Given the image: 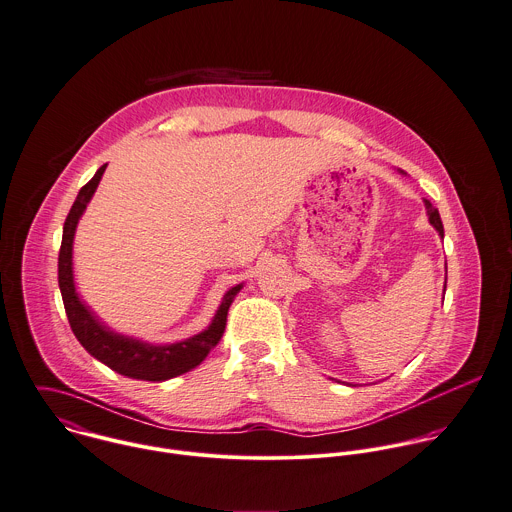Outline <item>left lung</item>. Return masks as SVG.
Segmentation results:
<instances>
[{"mask_svg": "<svg viewBox=\"0 0 512 512\" xmlns=\"http://www.w3.org/2000/svg\"><path fill=\"white\" fill-rule=\"evenodd\" d=\"M425 209H427V215H429V223L437 229V233L441 235V237H445V229H443V221H441V215H439V211L431 205V201H427L425 199ZM445 287H447V281H445Z\"/></svg>", "mask_w": 512, "mask_h": 512, "instance_id": "left-lung-1", "label": "left lung"}]
</instances>
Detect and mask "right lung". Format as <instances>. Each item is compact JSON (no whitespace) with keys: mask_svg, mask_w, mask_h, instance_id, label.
<instances>
[{"mask_svg":"<svg viewBox=\"0 0 512 512\" xmlns=\"http://www.w3.org/2000/svg\"><path fill=\"white\" fill-rule=\"evenodd\" d=\"M107 163L97 169V173L91 177L89 183H85L79 189L77 199L73 201L67 219L63 223V237H61V249H59V261H57V279H59V291L63 299V307L71 325L73 335L83 345V349L113 369L115 373L137 379V381H167L177 375H183L191 369H195L209 351L219 343L223 337L225 325H227V311L237 297V293L243 289V283L231 287L223 299L221 305L211 319V325L203 329L201 333L171 343V345H153L139 341L135 337H127L121 333H115L109 329L79 297L73 281V237L77 223L91 201L101 175L105 171Z\"/></svg>","mask_w":512,"mask_h":512,"instance_id":"add662e5","label":"right lung"}]
</instances>
